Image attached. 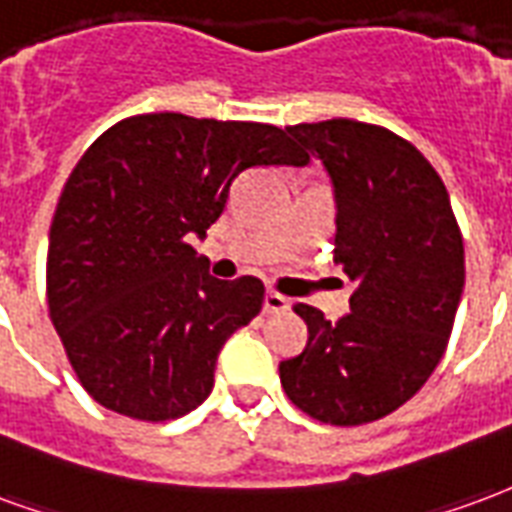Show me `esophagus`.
<instances>
[{
  "label": "esophagus",
  "mask_w": 512,
  "mask_h": 512,
  "mask_svg": "<svg viewBox=\"0 0 512 512\" xmlns=\"http://www.w3.org/2000/svg\"><path fill=\"white\" fill-rule=\"evenodd\" d=\"M289 311V300L278 292L264 294V313H283Z\"/></svg>",
  "instance_id": "1"
}]
</instances>
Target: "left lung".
Returning <instances> with one entry per match:
<instances>
[{
	"label": "left lung",
	"mask_w": 512,
	"mask_h": 512,
	"mask_svg": "<svg viewBox=\"0 0 512 512\" xmlns=\"http://www.w3.org/2000/svg\"><path fill=\"white\" fill-rule=\"evenodd\" d=\"M335 185V264L357 289L327 322L305 302L302 354L283 360L289 401L341 428L406 404L442 360L464 292V237L442 177L420 149L357 119L289 128Z\"/></svg>",
	"instance_id": "8db88e82"
}]
</instances>
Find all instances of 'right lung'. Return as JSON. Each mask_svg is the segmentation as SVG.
I'll return each mask as SVG.
<instances>
[{
	"label": "right lung",
	"instance_id": "obj_1",
	"mask_svg": "<svg viewBox=\"0 0 512 512\" xmlns=\"http://www.w3.org/2000/svg\"><path fill=\"white\" fill-rule=\"evenodd\" d=\"M308 160L275 125L174 111L122 119L92 141L51 220L46 297L100 406L166 423L210 395L220 349L261 311L264 283L212 278L190 234H207L245 169Z\"/></svg>",
	"mask_w": 512,
	"mask_h": 512
}]
</instances>
